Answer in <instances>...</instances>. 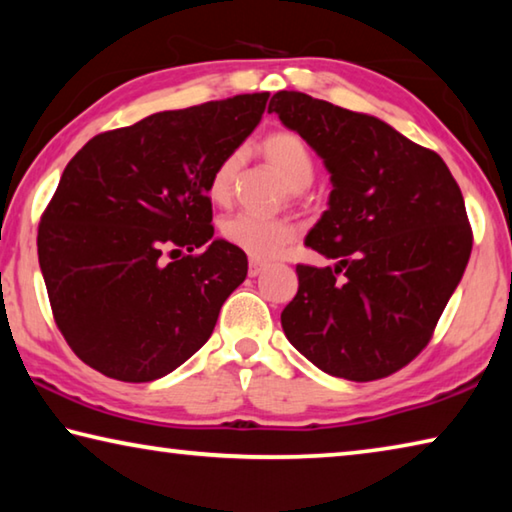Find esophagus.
I'll return each mask as SVG.
<instances>
[{
  "label": "esophagus",
  "mask_w": 512,
  "mask_h": 512,
  "mask_svg": "<svg viewBox=\"0 0 512 512\" xmlns=\"http://www.w3.org/2000/svg\"><path fill=\"white\" fill-rule=\"evenodd\" d=\"M266 268V264L264 262H259V259H250V264H248V275L250 277H257L259 273H262Z\"/></svg>",
  "instance_id": "obj_1"
}]
</instances>
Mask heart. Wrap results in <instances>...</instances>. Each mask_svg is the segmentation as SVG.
<instances>
[{"label": "heart", "mask_w": 512, "mask_h": 512, "mask_svg": "<svg viewBox=\"0 0 512 512\" xmlns=\"http://www.w3.org/2000/svg\"><path fill=\"white\" fill-rule=\"evenodd\" d=\"M259 153L291 192H300L314 180V155H311L307 142L289 128H277V131L264 135V140L259 142ZM239 167L241 153L232 151L223 155L219 164L212 169L207 194L214 203L225 205L230 201L232 192H235ZM221 237L250 257L271 259L280 255L296 239V228L284 219H259L253 214H232L221 221Z\"/></svg>", "instance_id": "heart-1"}]
</instances>
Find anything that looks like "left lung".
Returning a JSON list of instances; mask_svg holds the SVG:
<instances>
[{"instance_id": "8db88e82", "label": "left lung", "mask_w": 512, "mask_h": 512, "mask_svg": "<svg viewBox=\"0 0 512 512\" xmlns=\"http://www.w3.org/2000/svg\"><path fill=\"white\" fill-rule=\"evenodd\" d=\"M268 112L323 158L332 180L305 246L336 264L296 266L284 334L327 375H393L427 348L465 273L472 228L461 189L438 153L372 115L287 90Z\"/></svg>"}]
</instances>
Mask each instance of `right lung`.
<instances>
[{"label": "right lung", "mask_w": 512, "mask_h": 512, "mask_svg": "<svg viewBox=\"0 0 512 512\" xmlns=\"http://www.w3.org/2000/svg\"><path fill=\"white\" fill-rule=\"evenodd\" d=\"M266 101L257 92L155 112L69 160L40 219L38 259L56 325L90 368L153 381L212 336L248 259L214 239L207 183Z\"/></svg>", "instance_id": "obj_1"}]
</instances>
